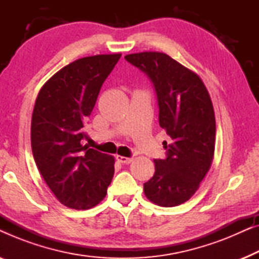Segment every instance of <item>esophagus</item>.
<instances>
[{
    "label": "esophagus",
    "mask_w": 259,
    "mask_h": 259,
    "mask_svg": "<svg viewBox=\"0 0 259 259\" xmlns=\"http://www.w3.org/2000/svg\"><path fill=\"white\" fill-rule=\"evenodd\" d=\"M116 160L121 164H131L133 161V158H127V157H122V155H116Z\"/></svg>",
    "instance_id": "1"
}]
</instances>
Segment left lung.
<instances>
[{
	"instance_id": "obj_1",
	"label": "left lung",
	"mask_w": 259,
	"mask_h": 259,
	"mask_svg": "<svg viewBox=\"0 0 259 259\" xmlns=\"http://www.w3.org/2000/svg\"><path fill=\"white\" fill-rule=\"evenodd\" d=\"M125 59L153 83L159 125L171 138L164 141L165 159H154V176L144 192L159 206L185 203L196 193L211 167L215 143V119L210 94L199 76L171 56L143 52Z\"/></svg>"
}]
</instances>
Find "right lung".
<instances>
[{
  "label": "right lung",
  "instance_id": "right-lung-1",
  "mask_svg": "<svg viewBox=\"0 0 259 259\" xmlns=\"http://www.w3.org/2000/svg\"><path fill=\"white\" fill-rule=\"evenodd\" d=\"M121 54L76 60L55 73L38 92L31 116V150L60 203L86 210L104 199L114 175V158L81 144L102 83Z\"/></svg>",
  "mask_w": 259,
  "mask_h": 259
}]
</instances>
